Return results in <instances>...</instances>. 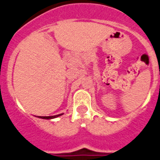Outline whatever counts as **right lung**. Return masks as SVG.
Wrapping results in <instances>:
<instances>
[{
    "mask_svg": "<svg viewBox=\"0 0 160 160\" xmlns=\"http://www.w3.org/2000/svg\"><path fill=\"white\" fill-rule=\"evenodd\" d=\"M62 114H63V113H62ZM62 114H59V115H56V116H51V117H38L42 118V119H53V118L60 117V116H61Z\"/></svg>",
    "mask_w": 160,
    "mask_h": 160,
    "instance_id": "add662e5",
    "label": "right lung"
}]
</instances>
